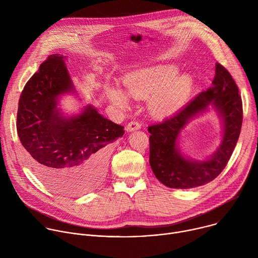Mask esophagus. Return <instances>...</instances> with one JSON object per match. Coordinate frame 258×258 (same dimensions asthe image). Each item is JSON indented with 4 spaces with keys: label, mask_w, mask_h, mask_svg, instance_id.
<instances>
[{
    "label": "esophagus",
    "mask_w": 258,
    "mask_h": 258,
    "mask_svg": "<svg viewBox=\"0 0 258 258\" xmlns=\"http://www.w3.org/2000/svg\"><path fill=\"white\" fill-rule=\"evenodd\" d=\"M141 128V123H139L138 121H131L127 125H126V131L128 133H132V132H135L137 130H140Z\"/></svg>",
    "instance_id": "obj_1"
}]
</instances>
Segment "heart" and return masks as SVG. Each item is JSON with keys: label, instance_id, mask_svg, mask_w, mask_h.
Instances as JSON below:
<instances>
[{"label": "heart", "instance_id": "heart-1", "mask_svg": "<svg viewBox=\"0 0 258 258\" xmlns=\"http://www.w3.org/2000/svg\"><path fill=\"white\" fill-rule=\"evenodd\" d=\"M176 67L160 65L136 71L123 80V90L117 87L107 89V96L115 106L127 109L130 97L148 100L150 112L157 117L170 115L185 105L193 89V80L188 75H178Z\"/></svg>", "mask_w": 258, "mask_h": 258}]
</instances>
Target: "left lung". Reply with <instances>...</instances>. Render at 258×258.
<instances>
[{
    "label": "left lung",
    "mask_w": 258,
    "mask_h": 258,
    "mask_svg": "<svg viewBox=\"0 0 258 258\" xmlns=\"http://www.w3.org/2000/svg\"><path fill=\"white\" fill-rule=\"evenodd\" d=\"M213 108L223 126L216 152L202 161L183 155L178 147L180 132L194 118ZM243 120L242 100L230 72L215 64L212 86L169 118L148 127L149 162L156 178L172 189H192L213 180L226 167L237 145Z\"/></svg>",
    "instance_id": "obj_1"
}]
</instances>
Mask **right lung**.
Listing matches in <instances>:
<instances>
[{
	"label": "right lung",
	"instance_id": "1",
	"mask_svg": "<svg viewBox=\"0 0 258 258\" xmlns=\"http://www.w3.org/2000/svg\"><path fill=\"white\" fill-rule=\"evenodd\" d=\"M65 57L50 55L27 82L16 126L33 171L55 191L75 194L98 186L106 170L108 144L124 131L93 105L83 106L79 113L62 111L61 97L78 96Z\"/></svg>",
	"mask_w": 258,
	"mask_h": 258
}]
</instances>
